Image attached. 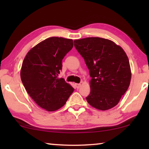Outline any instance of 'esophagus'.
Listing matches in <instances>:
<instances>
[{
    "mask_svg": "<svg viewBox=\"0 0 149 149\" xmlns=\"http://www.w3.org/2000/svg\"><path fill=\"white\" fill-rule=\"evenodd\" d=\"M75 88H77V89H79V88L81 87V84H75Z\"/></svg>",
    "mask_w": 149,
    "mask_h": 149,
    "instance_id": "obj_1",
    "label": "esophagus"
}]
</instances>
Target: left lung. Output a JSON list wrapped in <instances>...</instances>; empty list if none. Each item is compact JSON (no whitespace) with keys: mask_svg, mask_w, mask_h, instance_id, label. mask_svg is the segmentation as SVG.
<instances>
[{"mask_svg":"<svg viewBox=\"0 0 149 149\" xmlns=\"http://www.w3.org/2000/svg\"><path fill=\"white\" fill-rule=\"evenodd\" d=\"M89 70L91 93L86 97L97 109L107 110L118 104L130 86L129 59L124 50L110 40L87 37L74 41Z\"/></svg>","mask_w":149,"mask_h":149,"instance_id":"obj_1","label":"left lung"}]
</instances>
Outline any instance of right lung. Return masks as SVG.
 Listing matches in <instances>:
<instances>
[{
    "instance_id": "add662e5",
    "label": "right lung",
    "mask_w": 149,
    "mask_h": 149,
    "mask_svg": "<svg viewBox=\"0 0 149 149\" xmlns=\"http://www.w3.org/2000/svg\"><path fill=\"white\" fill-rule=\"evenodd\" d=\"M73 46L72 39L50 37L32 48L22 63L20 76L25 89L40 107L49 112L62 107L74 90L58 77L62 59Z\"/></svg>"
}]
</instances>
